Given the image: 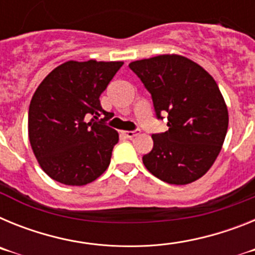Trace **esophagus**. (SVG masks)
I'll use <instances>...</instances> for the list:
<instances>
[{"mask_svg": "<svg viewBox=\"0 0 255 255\" xmlns=\"http://www.w3.org/2000/svg\"><path fill=\"white\" fill-rule=\"evenodd\" d=\"M140 132V130H134V131H123V134L125 135L126 138H129V139H132L134 136H136V135Z\"/></svg>", "mask_w": 255, "mask_h": 255, "instance_id": "esophagus-1", "label": "esophagus"}]
</instances>
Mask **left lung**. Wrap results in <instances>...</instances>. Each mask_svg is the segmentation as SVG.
<instances>
[{
    "label": "left lung",
    "mask_w": 255,
    "mask_h": 255,
    "mask_svg": "<svg viewBox=\"0 0 255 255\" xmlns=\"http://www.w3.org/2000/svg\"><path fill=\"white\" fill-rule=\"evenodd\" d=\"M130 69L152 96L155 115H167L168 130L153 134L143 155L152 175L173 185L200 179L215 163L229 126L220 88L202 66L179 55L134 61Z\"/></svg>",
    "instance_id": "1"
}]
</instances>
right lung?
<instances>
[{
    "label": "right lung",
    "mask_w": 255,
    "mask_h": 255,
    "mask_svg": "<svg viewBox=\"0 0 255 255\" xmlns=\"http://www.w3.org/2000/svg\"><path fill=\"white\" fill-rule=\"evenodd\" d=\"M123 65L67 61L52 70L33 94L29 141L42 170L55 181L87 185L110 166L119 132L106 125L100 96Z\"/></svg>",
    "instance_id": "right-lung-1"
}]
</instances>
